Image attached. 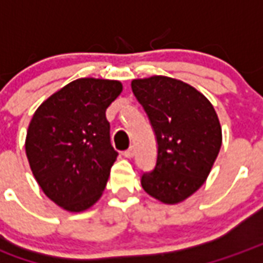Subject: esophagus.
Returning a JSON list of instances; mask_svg holds the SVG:
<instances>
[{
    "label": "esophagus",
    "instance_id": "1",
    "mask_svg": "<svg viewBox=\"0 0 263 263\" xmlns=\"http://www.w3.org/2000/svg\"><path fill=\"white\" fill-rule=\"evenodd\" d=\"M135 155V151H134V146H131L129 149H126L125 152H124V156L128 157V159H131L132 156Z\"/></svg>",
    "mask_w": 263,
    "mask_h": 263
}]
</instances>
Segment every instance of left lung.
<instances>
[{"label": "left lung", "instance_id": "obj_1", "mask_svg": "<svg viewBox=\"0 0 263 263\" xmlns=\"http://www.w3.org/2000/svg\"><path fill=\"white\" fill-rule=\"evenodd\" d=\"M131 87L157 143L156 166L142 174V188L163 203H178L201 188L219 155L217 114L202 93L173 78L134 79Z\"/></svg>", "mask_w": 263, "mask_h": 263}]
</instances>
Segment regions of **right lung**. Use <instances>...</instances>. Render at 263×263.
Wrapping results in <instances>:
<instances>
[{
  "label": "right lung",
  "instance_id": "obj_1",
  "mask_svg": "<svg viewBox=\"0 0 263 263\" xmlns=\"http://www.w3.org/2000/svg\"><path fill=\"white\" fill-rule=\"evenodd\" d=\"M121 92L118 81L82 78L33 114L25 143L29 164L44 194L67 211L90 208L106 188L118 156L106 110Z\"/></svg>",
  "mask_w": 263,
  "mask_h": 263
}]
</instances>
